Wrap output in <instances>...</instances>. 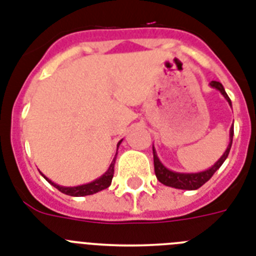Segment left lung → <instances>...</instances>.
I'll return each instance as SVG.
<instances>
[{"label": "left lung", "instance_id": "obj_1", "mask_svg": "<svg viewBox=\"0 0 256 256\" xmlns=\"http://www.w3.org/2000/svg\"><path fill=\"white\" fill-rule=\"evenodd\" d=\"M212 88L218 89L220 92L222 93V96L225 97L226 101L229 102V105L232 106V101H230L229 96L225 92V88L222 86L221 82L218 81H212L210 82ZM232 135H234V128L232 126L230 128V142L229 146L226 148V151L224 152L220 159L217 160V163H214V166H212L209 170L202 172H197V174H182V172H174L171 170H168L167 167H164L162 162L159 160V158L156 155V151L152 147V152H154V168H155V175H156V178L162 184L167 186H172V188L176 189H186V190H194V189H198L200 186H202L205 182L214 175V172L217 171L218 168L221 167L224 162L226 160V158L229 155L230 148H232Z\"/></svg>", "mask_w": 256, "mask_h": 256}]
</instances>
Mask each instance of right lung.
I'll return each mask as SVG.
<instances>
[{
    "label": "right lung",
    "instance_id": "obj_1",
    "mask_svg": "<svg viewBox=\"0 0 256 256\" xmlns=\"http://www.w3.org/2000/svg\"><path fill=\"white\" fill-rule=\"evenodd\" d=\"M122 140H120L121 143ZM120 143L117 144V147L120 146ZM114 163H116V158L113 159L112 164H110L109 170H108L105 174H104L101 178H96L94 182H88V184H84V186H60L58 184H55L54 182H51L50 178H46L43 174V178L50 182V184H52L56 189H59L60 192L64 193V194H68V196H74V197H82V196H88V194H93V193H97L100 190H102V189H106L108 186L112 184V178H113L114 175Z\"/></svg>",
    "mask_w": 256,
    "mask_h": 256
}]
</instances>
